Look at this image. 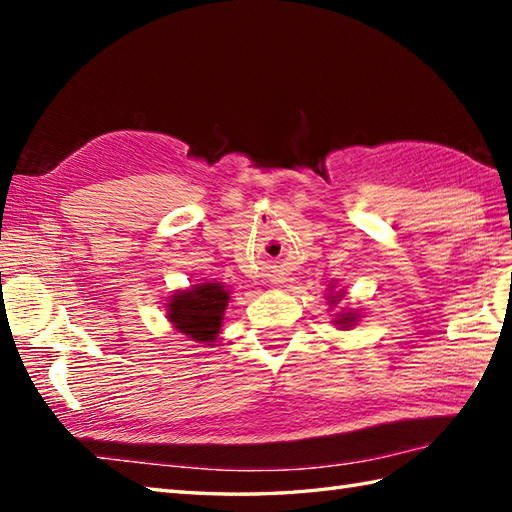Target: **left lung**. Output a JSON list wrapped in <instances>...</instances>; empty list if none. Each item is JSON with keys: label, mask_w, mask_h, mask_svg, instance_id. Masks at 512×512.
Returning <instances> with one entry per match:
<instances>
[{"label": "left lung", "mask_w": 512, "mask_h": 512, "mask_svg": "<svg viewBox=\"0 0 512 512\" xmlns=\"http://www.w3.org/2000/svg\"><path fill=\"white\" fill-rule=\"evenodd\" d=\"M332 288H334V286H332ZM341 297H343V290H339V295H330V303H332V306H334L336 301H341ZM358 319H361V312H358V310H341L339 314H336L334 323L339 325V330H350L352 325L358 323Z\"/></svg>", "instance_id": "left-lung-1"}]
</instances>
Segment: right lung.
<instances>
[{
  "label": "right lung",
  "mask_w": 512,
  "mask_h": 512,
  "mask_svg": "<svg viewBox=\"0 0 512 512\" xmlns=\"http://www.w3.org/2000/svg\"><path fill=\"white\" fill-rule=\"evenodd\" d=\"M228 288L213 281L195 284L187 290L173 292L167 303V319L178 332L191 341L213 345L222 328L224 310L228 306Z\"/></svg>",
  "instance_id": "obj_1"
}]
</instances>
